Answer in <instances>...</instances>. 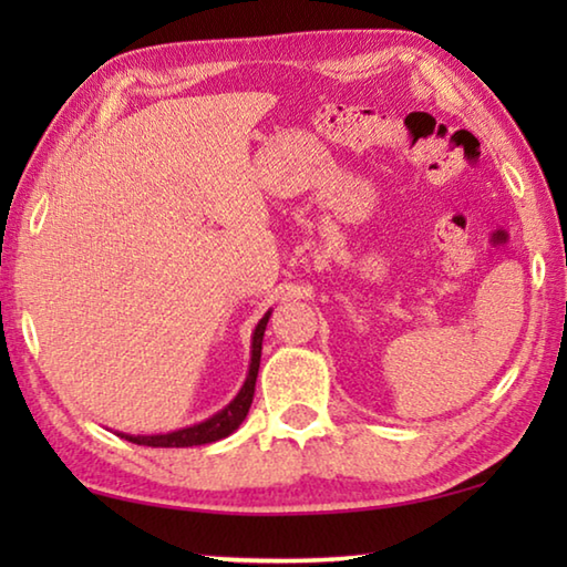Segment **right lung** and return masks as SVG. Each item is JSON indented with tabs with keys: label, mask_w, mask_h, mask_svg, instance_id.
<instances>
[{
	"label": "right lung",
	"mask_w": 567,
	"mask_h": 567,
	"mask_svg": "<svg viewBox=\"0 0 567 567\" xmlns=\"http://www.w3.org/2000/svg\"><path fill=\"white\" fill-rule=\"evenodd\" d=\"M270 315L272 312H265V318L257 322V328L252 332V358H249L247 380H245V385L239 388L235 400L229 402L225 410H219L217 415L207 417L205 422H197V425L175 430V433H165V435H124V433H120V437L130 440V443H134V445H147V447H192V445L217 443V440L233 435L235 430L243 425V420L249 412V405H252L257 370H260V358H262V338H265V328H267V320H270Z\"/></svg>",
	"instance_id": "obj_1"
}]
</instances>
